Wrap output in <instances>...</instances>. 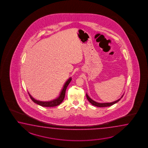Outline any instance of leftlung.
Masks as SVG:
<instances>
[{"mask_svg":"<svg viewBox=\"0 0 148 148\" xmlns=\"http://www.w3.org/2000/svg\"><path fill=\"white\" fill-rule=\"evenodd\" d=\"M123 96V95L119 99L116 100V101H114L112 102L99 103V102H96L95 101L93 100L92 99H91L90 98V97H89V96L88 95V94L86 93V97H87L88 100L90 102V103L92 104V105L95 106H96V107H109V106H112V105H113V104H115L116 103H117V102L119 101V100L122 98Z\"/></svg>","mask_w":148,"mask_h":148,"instance_id":"1","label":"left lung"}]
</instances>
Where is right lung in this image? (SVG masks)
Listing matches in <instances>:
<instances>
[{
    "instance_id": "right-lung-1",
    "label": "right lung",
    "mask_w": 148,
    "mask_h": 148,
    "mask_svg": "<svg viewBox=\"0 0 148 148\" xmlns=\"http://www.w3.org/2000/svg\"><path fill=\"white\" fill-rule=\"evenodd\" d=\"M71 80H72V78H71V77H70L65 82V84H64V86H63V88L61 90L60 93V95H59V96L58 98H57L55 99H53L52 100H51V101H41L36 100L32 96L30 95L29 92H28V94H29L30 98L32 100V101L34 102L35 103H37V104L40 105L41 106L45 107H55V106L59 105L63 101L64 98V97H65L66 90V89H67L68 84H69L70 82L71 81Z\"/></svg>"
}]
</instances>
